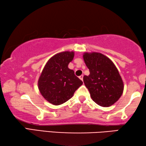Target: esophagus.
<instances>
[{
	"instance_id": "esophagus-1",
	"label": "esophagus",
	"mask_w": 146,
	"mask_h": 146,
	"mask_svg": "<svg viewBox=\"0 0 146 146\" xmlns=\"http://www.w3.org/2000/svg\"><path fill=\"white\" fill-rule=\"evenodd\" d=\"M83 75H80V76H79V78H80V80H83Z\"/></svg>"
}]
</instances>
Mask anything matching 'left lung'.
Returning a JSON list of instances; mask_svg holds the SVG:
<instances>
[{"instance_id":"1","label":"left lung","mask_w":146,"mask_h":146,"mask_svg":"<svg viewBox=\"0 0 146 146\" xmlns=\"http://www.w3.org/2000/svg\"><path fill=\"white\" fill-rule=\"evenodd\" d=\"M90 74L83 80L91 97L98 105L109 107L119 99L123 84L113 62L99 53H85L83 55Z\"/></svg>"}]
</instances>
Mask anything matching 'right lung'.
Segmentation results:
<instances>
[{
	"instance_id": "1",
	"label": "right lung",
	"mask_w": 146,
	"mask_h": 146,
	"mask_svg": "<svg viewBox=\"0 0 146 146\" xmlns=\"http://www.w3.org/2000/svg\"><path fill=\"white\" fill-rule=\"evenodd\" d=\"M74 52L64 51L52 56L46 63L39 78L38 85L42 95L53 105H60L73 97L82 84L74 71L68 68Z\"/></svg>"
}]
</instances>
